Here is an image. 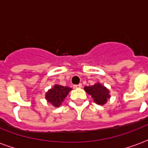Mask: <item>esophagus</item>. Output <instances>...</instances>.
I'll list each match as a JSON object with an SVG mask.
<instances>
[{"instance_id":"1","label":"esophagus","mask_w":148,"mask_h":148,"mask_svg":"<svg viewBox=\"0 0 148 148\" xmlns=\"http://www.w3.org/2000/svg\"><path fill=\"white\" fill-rule=\"evenodd\" d=\"M82 87V84H78V85H74V89H79Z\"/></svg>"}]
</instances>
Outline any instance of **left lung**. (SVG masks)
Instances as JSON below:
<instances>
[{"label":"left lung","mask_w":148,"mask_h":148,"mask_svg":"<svg viewBox=\"0 0 148 148\" xmlns=\"http://www.w3.org/2000/svg\"><path fill=\"white\" fill-rule=\"evenodd\" d=\"M85 90L92 96L94 101L98 105H104L109 98V90L100 83H97L91 86H86Z\"/></svg>","instance_id":"1"}]
</instances>
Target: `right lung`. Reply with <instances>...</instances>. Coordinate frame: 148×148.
<instances>
[{"mask_svg": "<svg viewBox=\"0 0 148 148\" xmlns=\"http://www.w3.org/2000/svg\"><path fill=\"white\" fill-rule=\"evenodd\" d=\"M71 90V88L55 85L53 89L46 93V99L55 107H58L64 101L66 97Z\"/></svg>", "mask_w": 148, "mask_h": 148, "instance_id": "add662e5", "label": "right lung"}]
</instances>
